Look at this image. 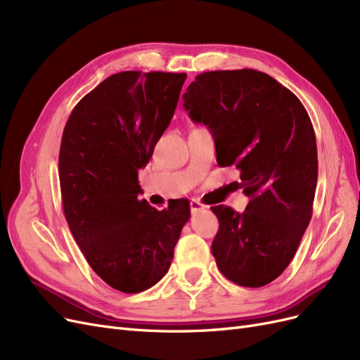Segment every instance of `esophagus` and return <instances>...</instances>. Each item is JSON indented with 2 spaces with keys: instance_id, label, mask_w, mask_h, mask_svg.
<instances>
[{
  "instance_id": "34e87169",
  "label": "esophagus",
  "mask_w": 360,
  "mask_h": 360,
  "mask_svg": "<svg viewBox=\"0 0 360 360\" xmlns=\"http://www.w3.org/2000/svg\"><path fill=\"white\" fill-rule=\"evenodd\" d=\"M202 209H205V207H204V204H201L200 201H197V200H192V201H191V210H192L193 213H197V212H200V210H202Z\"/></svg>"
}]
</instances>
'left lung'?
<instances>
[{
    "instance_id": "8db88e82",
    "label": "left lung",
    "mask_w": 360,
    "mask_h": 360,
    "mask_svg": "<svg viewBox=\"0 0 360 360\" xmlns=\"http://www.w3.org/2000/svg\"><path fill=\"white\" fill-rule=\"evenodd\" d=\"M183 102L192 122L213 134L217 165L240 171L249 197L243 213L212 207L217 269L237 285H267L291 263L312 216L319 160L309 115L288 89L254 69L201 73Z\"/></svg>"
}]
</instances>
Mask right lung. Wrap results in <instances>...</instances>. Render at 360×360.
I'll use <instances>...</instances> for the list:
<instances>
[{
  "label": "right lung",
  "instance_id": "1",
  "mask_svg": "<svg viewBox=\"0 0 360 360\" xmlns=\"http://www.w3.org/2000/svg\"><path fill=\"white\" fill-rule=\"evenodd\" d=\"M186 73L122 72L84 96L64 127L58 172L63 210L91 269L123 292L168 271L188 200L158 210L139 201L146 167L176 111Z\"/></svg>",
  "mask_w": 360,
  "mask_h": 360
}]
</instances>
